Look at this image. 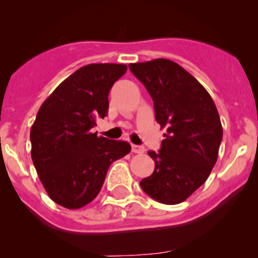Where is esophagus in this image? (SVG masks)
<instances>
[{"label":"esophagus","mask_w":258,"mask_h":258,"mask_svg":"<svg viewBox=\"0 0 258 258\" xmlns=\"http://www.w3.org/2000/svg\"><path fill=\"white\" fill-rule=\"evenodd\" d=\"M132 152H135V153H144L145 152V147H144V146L132 145Z\"/></svg>","instance_id":"obj_1"}]
</instances>
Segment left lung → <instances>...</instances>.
I'll return each mask as SVG.
<instances>
[{
	"mask_svg": "<svg viewBox=\"0 0 258 258\" xmlns=\"http://www.w3.org/2000/svg\"><path fill=\"white\" fill-rule=\"evenodd\" d=\"M145 85L156 121L166 128L161 150L148 151L155 171L140 182L142 189L165 205L188 199L209 178L222 141V124L206 88L167 58L130 63Z\"/></svg>",
	"mask_w": 258,
	"mask_h": 258,
	"instance_id": "8db88e82",
	"label": "left lung"
}]
</instances>
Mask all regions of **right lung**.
<instances>
[{
	"label": "right lung",
	"instance_id": "obj_1",
	"mask_svg": "<svg viewBox=\"0 0 258 258\" xmlns=\"http://www.w3.org/2000/svg\"><path fill=\"white\" fill-rule=\"evenodd\" d=\"M126 64L91 63L57 86L31 127V156L52 201L77 210L96 199L113 161L131 151L126 141L92 134L108 112V92Z\"/></svg>",
	"mask_w": 258,
	"mask_h": 258
}]
</instances>
